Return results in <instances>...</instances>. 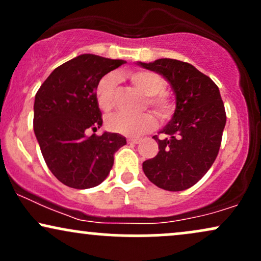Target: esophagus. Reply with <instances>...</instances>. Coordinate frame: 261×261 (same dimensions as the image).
Listing matches in <instances>:
<instances>
[{
    "label": "esophagus",
    "mask_w": 261,
    "mask_h": 261,
    "mask_svg": "<svg viewBox=\"0 0 261 261\" xmlns=\"http://www.w3.org/2000/svg\"><path fill=\"white\" fill-rule=\"evenodd\" d=\"M128 143H133V145H137V143L141 142L140 139H127Z\"/></svg>",
    "instance_id": "obj_1"
}]
</instances>
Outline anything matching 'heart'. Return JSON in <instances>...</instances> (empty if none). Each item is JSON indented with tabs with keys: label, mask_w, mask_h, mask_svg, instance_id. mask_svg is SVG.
<instances>
[{
	"label": "heart",
	"mask_w": 261,
	"mask_h": 261,
	"mask_svg": "<svg viewBox=\"0 0 261 261\" xmlns=\"http://www.w3.org/2000/svg\"><path fill=\"white\" fill-rule=\"evenodd\" d=\"M130 80L143 94L148 95L147 103L162 118L169 115L172 104L167 95L162 93L166 88V82L160 74L151 71H137L130 73ZM119 77L116 73H108L103 76L95 87V99L98 106L104 112H109L114 104V94L118 86ZM157 125V119L152 113H143L140 115H131L126 113H114L107 118V127L114 133L127 136L140 135L153 130Z\"/></svg>",
	"instance_id": "b5f03b06"
}]
</instances>
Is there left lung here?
<instances>
[{"mask_svg": "<svg viewBox=\"0 0 261 261\" xmlns=\"http://www.w3.org/2000/svg\"><path fill=\"white\" fill-rule=\"evenodd\" d=\"M141 67L162 74L175 94V112L160 134L157 155L142 163L158 188L181 191L207 173L220 151L226 112L220 89L210 77L188 62L160 59Z\"/></svg>", "mask_w": 261, "mask_h": 261, "instance_id": "8db88e82", "label": "left lung"}]
</instances>
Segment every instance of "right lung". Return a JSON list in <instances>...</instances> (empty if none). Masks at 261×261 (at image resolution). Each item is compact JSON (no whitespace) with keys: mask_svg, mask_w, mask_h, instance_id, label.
<instances>
[{"mask_svg":"<svg viewBox=\"0 0 261 261\" xmlns=\"http://www.w3.org/2000/svg\"><path fill=\"white\" fill-rule=\"evenodd\" d=\"M122 64L124 60L83 54L56 67L35 94L34 134L46 166L67 187L99 185L112 169L114 153L126 145L119 134L87 136L103 124L95 87Z\"/></svg>","mask_w":261,"mask_h":261,"instance_id":"1","label":"right lung"}]
</instances>
